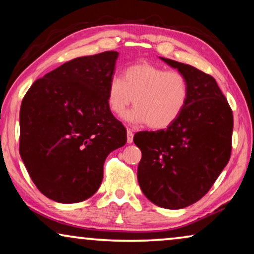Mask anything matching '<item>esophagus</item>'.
Listing matches in <instances>:
<instances>
[{
	"mask_svg": "<svg viewBox=\"0 0 254 254\" xmlns=\"http://www.w3.org/2000/svg\"><path fill=\"white\" fill-rule=\"evenodd\" d=\"M133 131H131V129H127V143H131L133 142Z\"/></svg>",
	"mask_w": 254,
	"mask_h": 254,
	"instance_id": "1",
	"label": "esophagus"
}]
</instances>
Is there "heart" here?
I'll return each instance as SVG.
<instances>
[{
  "instance_id": "1",
  "label": "heart",
  "mask_w": 254,
  "mask_h": 254,
  "mask_svg": "<svg viewBox=\"0 0 254 254\" xmlns=\"http://www.w3.org/2000/svg\"><path fill=\"white\" fill-rule=\"evenodd\" d=\"M189 97V79L184 72L142 62L125 69L123 79H110L106 103L114 116H123L134 100L136 107L126 114L128 121L164 129L180 117Z\"/></svg>"
}]
</instances>
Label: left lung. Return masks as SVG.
<instances>
[{
  "label": "left lung",
  "mask_w": 254,
  "mask_h": 254,
  "mask_svg": "<svg viewBox=\"0 0 254 254\" xmlns=\"http://www.w3.org/2000/svg\"><path fill=\"white\" fill-rule=\"evenodd\" d=\"M162 60L185 74L189 102L166 129L134 135L142 152L137 180L152 203L180 209L207 194L228 164L234 116L213 76L182 62Z\"/></svg>",
  "instance_id": "8db88e82"
}]
</instances>
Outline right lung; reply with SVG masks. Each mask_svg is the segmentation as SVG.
<instances>
[{
	"label": "right lung",
	"instance_id": "obj_1",
	"mask_svg": "<svg viewBox=\"0 0 254 254\" xmlns=\"http://www.w3.org/2000/svg\"><path fill=\"white\" fill-rule=\"evenodd\" d=\"M118 52L76 58L38 78L19 112V154L37 189L61 203L99 189L104 162L127 141L106 103Z\"/></svg>",
	"mask_w": 254,
	"mask_h": 254
}]
</instances>
